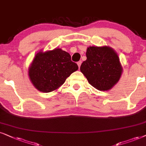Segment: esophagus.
Wrapping results in <instances>:
<instances>
[{
    "label": "esophagus",
    "mask_w": 146,
    "mask_h": 146,
    "mask_svg": "<svg viewBox=\"0 0 146 146\" xmlns=\"http://www.w3.org/2000/svg\"><path fill=\"white\" fill-rule=\"evenodd\" d=\"M81 63H82V62H81V61H78L77 63V65H78V67H79V68H80V66H81Z\"/></svg>",
    "instance_id": "34e87169"
}]
</instances>
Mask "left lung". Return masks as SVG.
I'll return each instance as SVG.
<instances>
[{
  "label": "left lung",
  "instance_id": "8db88e82",
  "mask_svg": "<svg viewBox=\"0 0 146 146\" xmlns=\"http://www.w3.org/2000/svg\"><path fill=\"white\" fill-rule=\"evenodd\" d=\"M86 57L80 70L93 87L100 91H108L119 81L123 69L117 53L112 48L89 46Z\"/></svg>",
  "mask_w": 146,
  "mask_h": 146
}]
</instances>
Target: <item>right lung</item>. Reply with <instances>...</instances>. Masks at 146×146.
<instances>
[{
	"label": "right lung",
	"mask_w": 146,
	"mask_h": 146,
	"mask_svg": "<svg viewBox=\"0 0 146 146\" xmlns=\"http://www.w3.org/2000/svg\"><path fill=\"white\" fill-rule=\"evenodd\" d=\"M77 69L69 53L58 48L36 53L29 68V76L36 89L48 93L61 87Z\"/></svg>",
	"instance_id": "add662e5"
}]
</instances>
